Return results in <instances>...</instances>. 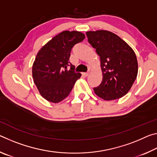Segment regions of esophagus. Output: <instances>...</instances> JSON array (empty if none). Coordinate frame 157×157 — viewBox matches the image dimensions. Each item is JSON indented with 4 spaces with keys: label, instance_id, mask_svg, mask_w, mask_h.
<instances>
[{
    "label": "esophagus",
    "instance_id": "obj_1",
    "mask_svg": "<svg viewBox=\"0 0 157 157\" xmlns=\"http://www.w3.org/2000/svg\"><path fill=\"white\" fill-rule=\"evenodd\" d=\"M82 74H83V75H84V76H88V75H89V72L83 73H82Z\"/></svg>",
    "mask_w": 157,
    "mask_h": 157
}]
</instances>
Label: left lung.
Listing matches in <instances>:
<instances>
[{
    "label": "left lung",
    "mask_w": 157,
    "mask_h": 157,
    "mask_svg": "<svg viewBox=\"0 0 157 157\" xmlns=\"http://www.w3.org/2000/svg\"><path fill=\"white\" fill-rule=\"evenodd\" d=\"M90 44L100 58L102 81L94 88L95 94L105 100L126 95L138 74V62L133 49L116 34L107 30L86 32Z\"/></svg>",
    "instance_id": "left-lung-1"
}]
</instances>
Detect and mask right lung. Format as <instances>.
<instances>
[{
    "mask_svg": "<svg viewBox=\"0 0 157 157\" xmlns=\"http://www.w3.org/2000/svg\"><path fill=\"white\" fill-rule=\"evenodd\" d=\"M84 34L78 31H63L39 50L33 65V78L42 97L58 103L64 100L81 77L69 62L71 49L83 41ZM71 65L69 70L67 66Z\"/></svg>",
    "mask_w": 157,
    "mask_h": 157,
    "instance_id": "obj_1",
    "label": "right lung"
}]
</instances>
